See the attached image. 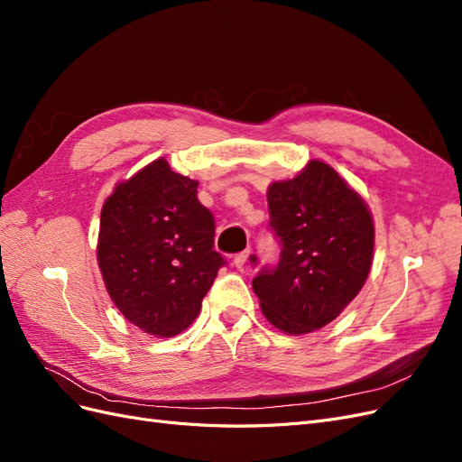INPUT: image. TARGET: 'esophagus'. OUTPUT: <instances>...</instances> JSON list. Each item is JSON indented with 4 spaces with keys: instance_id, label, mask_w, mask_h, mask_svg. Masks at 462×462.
<instances>
[{
    "instance_id": "1",
    "label": "esophagus",
    "mask_w": 462,
    "mask_h": 462,
    "mask_svg": "<svg viewBox=\"0 0 462 462\" xmlns=\"http://www.w3.org/2000/svg\"><path fill=\"white\" fill-rule=\"evenodd\" d=\"M248 256H250V250H245V253H239V254H236V256L233 258L235 268L243 270V268H245V263H246V260H248Z\"/></svg>"
}]
</instances>
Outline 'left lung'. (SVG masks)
I'll use <instances>...</instances> for the list:
<instances>
[{
	"label": "left lung",
	"mask_w": 462,
	"mask_h": 462,
	"mask_svg": "<svg viewBox=\"0 0 462 462\" xmlns=\"http://www.w3.org/2000/svg\"><path fill=\"white\" fill-rule=\"evenodd\" d=\"M270 227L282 258L253 279L263 316L289 335L337 318L365 285L374 256V221L360 194L328 163L312 160L268 189ZM256 263V256L250 258Z\"/></svg>",
	"instance_id": "obj_1"
}]
</instances>
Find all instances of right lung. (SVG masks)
<instances>
[{"instance_id": "1", "label": "right lung", "mask_w": 462, "mask_h": 462, "mask_svg": "<svg viewBox=\"0 0 462 462\" xmlns=\"http://www.w3.org/2000/svg\"><path fill=\"white\" fill-rule=\"evenodd\" d=\"M197 189L199 180L160 158L119 183L102 208L97 265L106 289L131 324L156 337H173L197 319L226 263Z\"/></svg>"}]
</instances>
